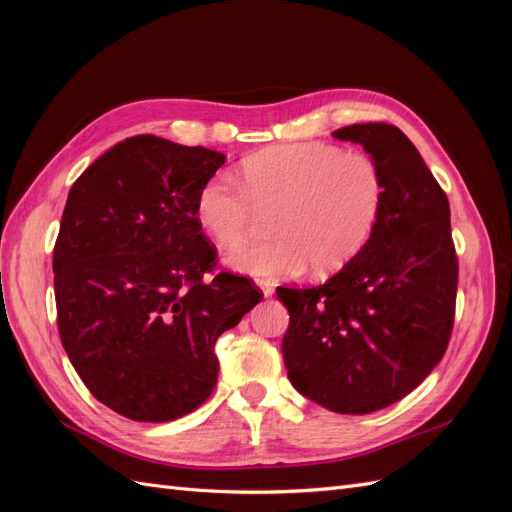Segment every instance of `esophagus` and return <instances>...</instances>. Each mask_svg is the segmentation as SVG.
<instances>
[{"mask_svg": "<svg viewBox=\"0 0 512 512\" xmlns=\"http://www.w3.org/2000/svg\"><path fill=\"white\" fill-rule=\"evenodd\" d=\"M256 284L260 286V290H262V294H265V297H271V294L275 292V286L269 280H258Z\"/></svg>", "mask_w": 512, "mask_h": 512, "instance_id": "1", "label": "esophagus"}]
</instances>
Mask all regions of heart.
<instances>
[{
    "mask_svg": "<svg viewBox=\"0 0 512 512\" xmlns=\"http://www.w3.org/2000/svg\"><path fill=\"white\" fill-rule=\"evenodd\" d=\"M239 183L226 173L196 196L198 222L222 247L239 245L256 211H271L273 235L237 247L230 265L256 277H292L307 262L314 273L344 267L380 222L384 177L363 151L333 143L273 145L245 156Z\"/></svg>",
    "mask_w": 512,
    "mask_h": 512,
    "instance_id": "obj_1",
    "label": "heart"
}]
</instances>
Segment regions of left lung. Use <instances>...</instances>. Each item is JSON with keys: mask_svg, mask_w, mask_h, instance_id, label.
Listing matches in <instances>:
<instances>
[{"mask_svg": "<svg viewBox=\"0 0 512 512\" xmlns=\"http://www.w3.org/2000/svg\"><path fill=\"white\" fill-rule=\"evenodd\" d=\"M361 143L384 177L380 222L342 271L312 288H277L294 389L339 414H369L414 391L451 342L459 262L451 207L410 138L391 123L333 132Z\"/></svg>", "mask_w": 512, "mask_h": 512, "instance_id": "left-lung-1", "label": "left lung"}]
</instances>
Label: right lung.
<instances>
[{"instance_id":"obj_1","label":"right lung","mask_w":512,"mask_h":512,"mask_svg":"<svg viewBox=\"0 0 512 512\" xmlns=\"http://www.w3.org/2000/svg\"><path fill=\"white\" fill-rule=\"evenodd\" d=\"M224 160L141 134L68 194L53 247L59 337L89 393L132 421L203 406L218 382L215 342L262 301L250 277L218 271L200 230L196 196Z\"/></svg>"}]
</instances>
